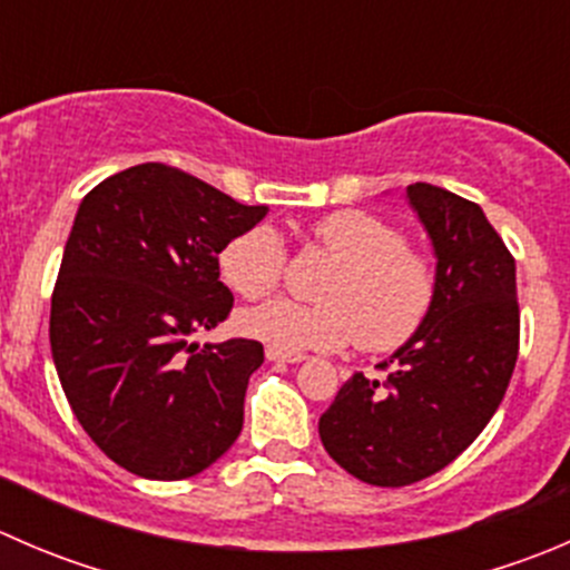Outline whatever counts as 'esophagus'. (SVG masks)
Returning a JSON list of instances; mask_svg holds the SVG:
<instances>
[{"mask_svg":"<svg viewBox=\"0 0 570 570\" xmlns=\"http://www.w3.org/2000/svg\"><path fill=\"white\" fill-rule=\"evenodd\" d=\"M267 361H284V364H301V361H306V355H303V353H286V350H278V347H267Z\"/></svg>","mask_w":570,"mask_h":570,"instance_id":"obj_1","label":"esophagus"}]
</instances>
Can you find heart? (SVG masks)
Returning a JSON list of instances; mask_svg holds the SVG:
<instances>
[{"label": "heart", "instance_id": "1", "mask_svg": "<svg viewBox=\"0 0 570 570\" xmlns=\"http://www.w3.org/2000/svg\"><path fill=\"white\" fill-rule=\"evenodd\" d=\"M312 245L336 262L317 286L322 303L281 297L248 308L239 314L245 336L286 353L342 350L355 338L366 353H392L422 331L439 297V275L402 228L370 212L342 209L314 223ZM217 267L237 295H273L286 273L284 239L269 226L248 228L226 243Z\"/></svg>", "mask_w": 570, "mask_h": 570}]
</instances>
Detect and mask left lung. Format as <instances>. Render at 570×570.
Instances as JSON below:
<instances>
[{"label":"left lung","instance_id":"8db88e82","mask_svg":"<svg viewBox=\"0 0 570 570\" xmlns=\"http://www.w3.org/2000/svg\"><path fill=\"white\" fill-rule=\"evenodd\" d=\"M439 256V297L383 377L355 372L320 416L327 455L347 474L402 488L435 474L485 430L519 358L515 258L474 200L407 187Z\"/></svg>","mask_w":570,"mask_h":570}]
</instances>
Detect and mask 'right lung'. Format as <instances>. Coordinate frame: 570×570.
Masks as SVG:
<instances>
[{
    "mask_svg": "<svg viewBox=\"0 0 570 570\" xmlns=\"http://www.w3.org/2000/svg\"><path fill=\"white\" fill-rule=\"evenodd\" d=\"M264 215L163 163L120 170L79 204L51 292V358L73 416L120 469L187 480L237 441L264 347L193 338L232 314L217 256Z\"/></svg>",
    "mask_w": 570,
    "mask_h": 570,
    "instance_id": "add662e5",
    "label": "right lung"
}]
</instances>
